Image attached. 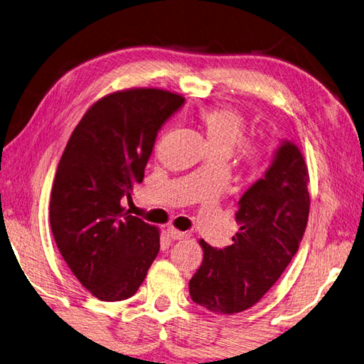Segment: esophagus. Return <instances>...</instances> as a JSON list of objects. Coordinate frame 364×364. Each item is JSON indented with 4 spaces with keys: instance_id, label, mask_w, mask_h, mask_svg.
Returning a JSON list of instances; mask_svg holds the SVG:
<instances>
[{
    "instance_id": "esophagus-1",
    "label": "esophagus",
    "mask_w": 364,
    "mask_h": 364,
    "mask_svg": "<svg viewBox=\"0 0 364 364\" xmlns=\"http://www.w3.org/2000/svg\"><path fill=\"white\" fill-rule=\"evenodd\" d=\"M168 234L173 240H182V239H187V237H188L187 232H182V231H179V229H176L173 226L168 228Z\"/></svg>"
}]
</instances>
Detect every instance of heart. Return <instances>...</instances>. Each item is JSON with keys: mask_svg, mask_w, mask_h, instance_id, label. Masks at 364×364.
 Instances as JSON below:
<instances>
[{"mask_svg": "<svg viewBox=\"0 0 364 364\" xmlns=\"http://www.w3.org/2000/svg\"><path fill=\"white\" fill-rule=\"evenodd\" d=\"M199 121H201L212 151H225L231 154L247 130L243 116L232 108H205L199 113ZM245 155L250 161H255L256 154L253 147H245Z\"/></svg>", "mask_w": 364, "mask_h": 364, "instance_id": "obj_1", "label": "heart"}]
</instances>
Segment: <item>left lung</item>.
Here are the masks:
<instances>
[{
	"label": "left lung",
	"mask_w": 364,
	"mask_h": 364,
	"mask_svg": "<svg viewBox=\"0 0 364 364\" xmlns=\"http://www.w3.org/2000/svg\"><path fill=\"white\" fill-rule=\"evenodd\" d=\"M308 169L294 141L283 139L262 179L243 193L232 245L201 240L203 264L190 279L191 300L217 314L253 306L299 251L309 215Z\"/></svg>",
	"instance_id": "8db88e82"
}]
</instances>
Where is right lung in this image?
<instances>
[{
	"label": "right lung",
	"instance_id": "right-lung-1",
	"mask_svg": "<svg viewBox=\"0 0 364 364\" xmlns=\"http://www.w3.org/2000/svg\"><path fill=\"white\" fill-rule=\"evenodd\" d=\"M183 103L161 89L109 94L81 117L59 160L51 232L73 275L99 300L132 296L159 255V229L121 203L143 182L159 130Z\"/></svg>",
	"mask_w": 364,
	"mask_h": 364
}]
</instances>
